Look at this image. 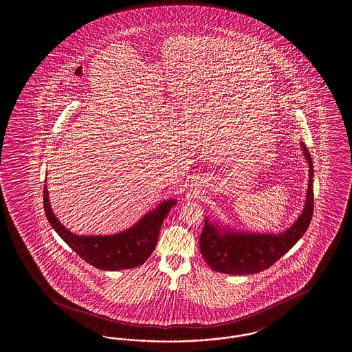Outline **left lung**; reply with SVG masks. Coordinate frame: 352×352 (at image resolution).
<instances>
[{
	"label": "left lung",
	"instance_id": "8db88e82",
	"mask_svg": "<svg viewBox=\"0 0 352 352\" xmlns=\"http://www.w3.org/2000/svg\"><path fill=\"white\" fill-rule=\"evenodd\" d=\"M301 148L309 165V184L301 215L287 230L277 234L237 231L204 218L199 245L201 256L212 270L234 276H245L265 270L283 257L306 232L314 211V168L311 155L303 142Z\"/></svg>",
	"mask_w": 352,
	"mask_h": 352
}]
</instances>
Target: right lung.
Masks as SVG:
<instances>
[{
	"instance_id": "1",
	"label": "right lung",
	"mask_w": 352,
	"mask_h": 352,
	"mask_svg": "<svg viewBox=\"0 0 352 352\" xmlns=\"http://www.w3.org/2000/svg\"><path fill=\"white\" fill-rule=\"evenodd\" d=\"M43 204L51 227L71 250L95 268L113 272L140 267L148 260L155 248L161 226L177 201H161L154 210L146 212L131 228L122 232L94 236L72 234L59 221L52 212L46 184L43 188Z\"/></svg>"
}]
</instances>
